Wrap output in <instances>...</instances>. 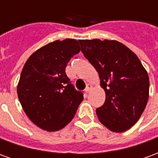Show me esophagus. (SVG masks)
Listing matches in <instances>:
<instances>
[{"instance_id": "1", "label": "esophagus", "mask_w": 158, "mask_h": 158, "mask_svg": "<svg viewBox=\"0 0 158 158\" xmlns=\"http://www.w3.org/2000/svg\"><path fill=\"white\" fill-rule=\"evenodd\" d=\"M91 89H92V85H89V84H88V85H86V88H85V93L89 92Z\"/></svg>"}]
</instances>
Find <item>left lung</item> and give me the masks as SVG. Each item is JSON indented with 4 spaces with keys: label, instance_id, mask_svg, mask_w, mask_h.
<instances>
[{
    "label": "left lung",
    "instance_id": "left-lung-1",
    "mask_svg": "<svg viewBox=\"0 0 158 158\" xmlns=\"http://www.w3.org/2000/svg\"><path fill=\"white\" fill-rule=\"evenodd\" d=\"M83 54L99 73L106 101L96 109L100 122L124 132L139 120L149 98V77L138 56L117 40H79Z\"/></svg>",
    "mask_w": 158,
    "mask_h": 158
}]
</instances>
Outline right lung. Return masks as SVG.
Listing matches in <instances>:
<instances>
[{"label": "right lung", "mask_w": 158, "mask_h": 158, "mask_svg": "<svg viewBox=\"0 0 158 158\" xmlns=\"http://www.w3.org/2000/svg\"><path fill=\"white\" fill-rule=\"evenodd\" d=\"M78 41L57 40L42 46L28 58L20 75L17 91L23 109L35 125L49 132L71 122L84 99L65 73L71 57L80 52Z\"/></svg>", "instance_id": "1"}]
</instances>
